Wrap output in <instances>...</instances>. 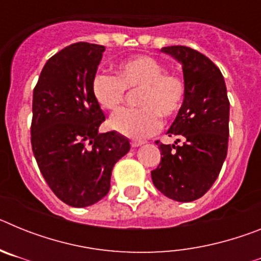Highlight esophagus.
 Wrapping results in <instances>:
<instances>
[{
  "mask_svg": "<svg viewBox=\"0 0 261 261\" xmlns=\"http://www.w3.org/2000/svg\"><path fill=\"white\" fill-rule=\"evenodd\" d=\"M142 144H144V141H137V140H132V141H130V145H132V147L141 146Z\"/></svg>",
  "mask_w": 261,
  "mask_h": 261,
  "instance_id": "obj_1",
  "label": "esophagus"
}]
</instances>
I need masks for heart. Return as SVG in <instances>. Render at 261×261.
<instances>
[{
    "instance_id": "b5f03b06",
    "label": "heart",
    "mask_w": 261,
    "mask_h": 261,
    "mask_svg": "<svg viewBox=\"0 0 261 261\" xmlns=\"http://www.w3.org/2000/svg\"><path fill=\"white\" fill-rule=\"evenodd\" d=\"M126 90H138L140 107L116 112L110 119V128L126 137L144 138L158 130L161 117L172 119L180 112L187 82L183 75L167 71L163 62L147 55L120 62L116 75L96 71L91 80L94 99L105 110H119L125 100Z\"/></svg>"
}]
</instances>
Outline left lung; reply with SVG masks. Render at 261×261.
<instances>
[{"label":"left lung","mask_w":261,"mask_h":261,"mask_svg":"<svg viewBox=\"0 0 261 261\" xmlns=\"http://www.w3.org/2000/svg\"><path fill=\"white\" fill-rule=\"evenodd\" d=\"M162 50L181 62L187 82L184 105L167 132L184 142L156 141L162 156L151 179L165 196L188 202L204 196L220 175L229 146L230 102L222 73L211 59L186 45Z\"/></svg>","instance_id":"obj_1"}]
</instances>
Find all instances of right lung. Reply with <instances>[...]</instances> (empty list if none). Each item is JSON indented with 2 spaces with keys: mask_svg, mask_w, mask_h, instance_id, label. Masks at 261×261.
<instances>
[{
  "mask_svg": "<svg viewBox=\"0 0 261 261\" xmlns=\"http://www.w3.org/2000/svg\"><path fill=\"white\" fill-rule=\"evenodd\" d=\"M103 52V45L80 41L53 55L32 96V153L52 192L75 208L107 195L115 163L130 149L119 133L98 132L106 116L91 80Z\"/></svg>",
  "mask_w": 261,
  "mask_h": 261,
  "instance_id": "add662e5",
  "label": "right lung"
}]
</instances>
